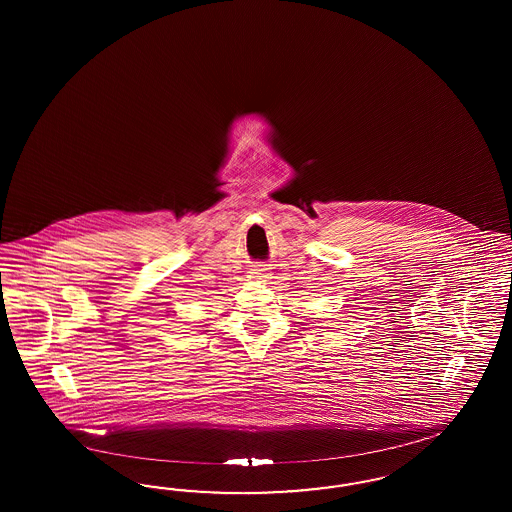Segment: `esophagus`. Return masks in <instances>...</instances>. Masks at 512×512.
Segmentation results:
<instances>
[{
  "label": "esophagus",
  "mask_w": 512,
  "mask_h": 512,
  "mask_svg": "<svg viewBox=\"0 0 512 512\" xmlns=\"http://www.w3.org/2000/svg\"><path fill=\"white\" fill-rule=\"evenodd\" d=\"M251 274H253L255 278H264V276H266V268H255Z\"/></svg>",
  "instance_id": "obj_1"
}]
</instances>
